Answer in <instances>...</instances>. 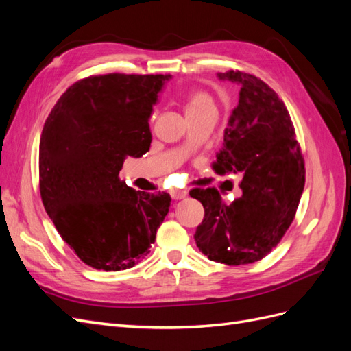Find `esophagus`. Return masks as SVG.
<instances>
[{
  "label": "esophagus",
  "instance_id": "esophagus-1",
  "mask_svg": "<svg viewBox=\"0 0 351 351\" xmlns=\"http://www.w3.org/2000/svg\"><path fill=\"white\" fill-rule=\"evenodd\" d=\"M186 196H187L186 190H182V189H173V190H171V197H173L174 200H180V199H183V197H186Z\"/></svg>",
  "mask_w": 351,
  "mask_h": 351
}]
</instances>
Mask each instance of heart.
<instances>
[{"label": "heart", "mask_w": 351, "mask_h": 351, "mask_svg": "<svg viewBox=\"0 0 351 351\" xmlns=\"http://www.w3.org/2000/svg\"><path fill=\"white\" fill-rule=\"evenodd\" d=\"M206 108H215L214 98H212L208 92L195 90L189 95L187 104H186V112L200 111Z\"/></svg>", "instance_id": "obj_1"}]
</instances>
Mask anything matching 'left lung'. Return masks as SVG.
Segmentation results:
<instances>
[{"label": "left lung", "mask_w": 351, "mask_h": 351, "mask_svg": "<svg viewBox=\"0 0 351 351\" xmlns=\"http://www.w3.org/2000/svg\"><path fill=\"white\" fill-rule=\"evenodd\" d=\"M240 86L215 173L241 174V196L231 204L217 189H193L205 218L196 228L199 250L210 261L246 265L277 246L294 219L304 187V162L284 102L249 73L217 74Z\"/></svg>", "instance_id": "left-lung-1"}]
</instances>
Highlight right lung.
<instances>
[{"label":"right lung","instance_id":"add662e5","mask_svg":"<svg viewBox=\"0 0 351 351\" xmlns=\"http://www.w3.org/2000/svg\"><path fill=\"white\" fill-rule=\"evenodd\" d=\"M169 79L120 73L82 79L61 95L42 129V204L62 240L95 269L142 262L168 214V193L136 192L119 174L127 156L149 151V119Z\"/></svg>","mask_w":351,"mask_h":351}]
</instances>
